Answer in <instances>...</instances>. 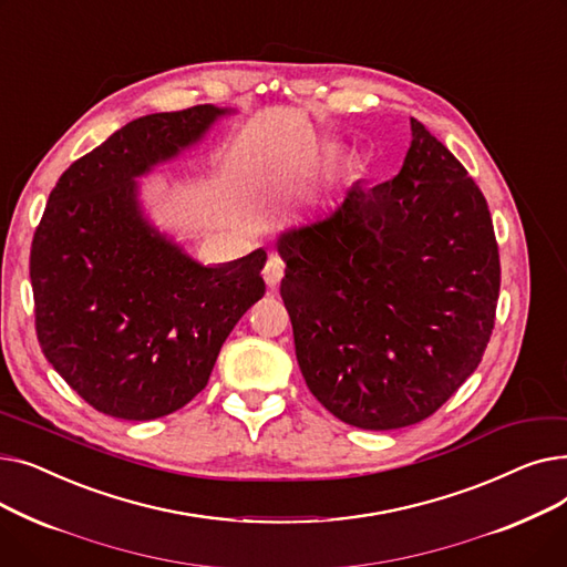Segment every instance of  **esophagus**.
Wrapping results in <instances>:
<instances>
[{"instance_id":"34e87169","label":"esophagus","mask_w":567,"mask_h":567,"mask_svg":"<svg viewBox=\"0 0 567 567\" xmlns=\"http://www.w3.org/2000/svg\"><path fill=\"white\" fill-rule=\"evenodd\" d=\"M282 276H285V264H282V259L276 257V255L268 257V261H266V266H264V280H266V285L271 287V289H276V287L280 285Z\"/></svg>"}]
</instances>
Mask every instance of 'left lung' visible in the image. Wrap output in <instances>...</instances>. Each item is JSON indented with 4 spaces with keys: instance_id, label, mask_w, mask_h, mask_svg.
<instances>
[{
    "instance_id": "8db88e82",
    "label": "left lung",
    "mask_w": 567,
    "mask_h": 567,
    "mask_svg": "<svg viewBox=\"0 0 567 567\" xmlns=\"http://www.w3.org/2000/svg\"><path fill=\"white\" fill-rule=\"evenodd\" d=\"M400 174L287 229L280 296L310 393L361 430L421 423L478 368L501 261L485 195L421 122Z\"/></svg>"
}]
</instances>
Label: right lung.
Instances as JSON below:
<instances>
[{
	"label": "right lung",
	"mask_w": 567,
	"mask_h": 567,
	"mask_svg": "<svg viewBox=\"0 0 567 567\" xmlns=\"http://www.w3.org/2000/svg\"><path fill=\"white\" fill-rule=\"evenodd\" d=\"M229 110L156 112L78 158L50 193L29 278L48 363L96 411L154 421L206 385L236 321L266 291L259 248L202 266L142 216L135 178Z\"/></svg>",
	"instance_id": "right-lung-1"
}]
</instances>
